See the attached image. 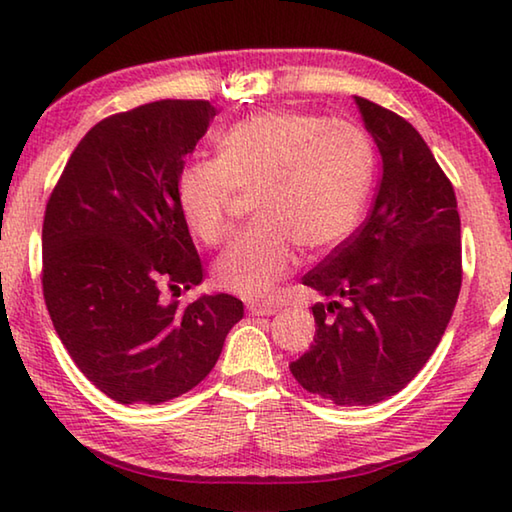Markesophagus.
Here are the masks:
<instances>
[{"instance_id": "34e87169", "label": "esophagus", "mask_w": 512, "mask_h": 512, "mask_svg": "<svg viewBox=\"0 0 512 512\" xmlns=\"http://www.w3.org/2000/svg\"><path fill=\"white\" fill-rule=\"evenodd\" d=\"M248 311L253 316H271V314H275L277 309H275V305H264V302H262V305H259V302H253V305L248 307Z\"/></svg>"}]
</instances>
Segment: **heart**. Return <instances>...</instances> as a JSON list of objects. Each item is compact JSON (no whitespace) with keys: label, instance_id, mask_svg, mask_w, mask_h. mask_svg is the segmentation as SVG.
Wrapping results in <instances>:
<instances>
[{"label":"heart","instance_id":"heart-1","mask_svg":"<svg viewBox=\"0 0 512 512\" xmlns=\"http://www.w3.org/2000/svg\"><path fill=\"white\" fill-rule=\"evenodd\" d=\"M372 169L370 137L354 121L268 110L225 131L219 158L189 160L176 198L194 235L219 246L232 230L239 189H255L257 221L221 255L214 277L225 291L262 300L291 271L296 246L320 253L350 235Z\"/></svg>","mask_w":512,"mask_h":512}]
</instances>
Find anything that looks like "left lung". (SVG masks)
<instances>
[{"label":"left lung","instance_id":"1","mask_svg":"<svg viewBox=\"0 0 512 512\" xmlns=\"http://www.w3.org/2000/svg\"><path fill=\"white\" fill-rule=\"evenodd\" d=\"M381 155L368 219L302 277L332 302L311 307L316 336L289 368L336 406L400 393L443 339L463 282L452 180L397 112L354 97Z\"/></svg>","mask_w":512,"mask_h":512}]
</instances>
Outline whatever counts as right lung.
<instances>
[{"label":"right lung","mask_w":512,"mask_h":512,"mask_svg":"<svg viewBox=\"0 0 512 512\" xmlns=\"http://www.w3.org/2000/svg\"><path fill=\"white\" fill-rule=\"evenodd\" d=\"M216 108L160 99L94 124L69 155L42 221V296L60 341L101 393L160 404L210 375L244 302L164 305L203 280L176 198Z\"/></svg>","instance_id":"1"}]
</instances>
